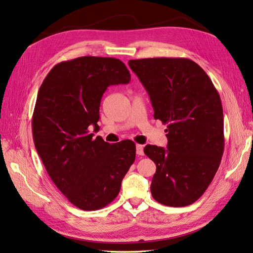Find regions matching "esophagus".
Returning a JSON list of instances; mask_svg holds the SVG:
<instances>
[{"label":"esophagus","instance_id":"esophagus-1","mask_svg":"<svg viewBox=\"0 0 253 253\" xmlns=\"http://www.w3.org/2000/svg\"><path fill=\"white\" fill-rule=\"evenodd\" d=\"M136 152H137V154L138 155H141L142 156L144 153H143V145H141V144H137V146H136Z\"/></svg>","mask_w":253,"mask_h":253}]
</instances>
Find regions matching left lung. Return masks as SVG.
Listing matches in <instances>:
<instances>
[{
  "label": "left lung",
  "instance_id": "obj_1",
  "mask_svg": "<svg viewBox=\"0 0 253 253\" xmlns=\"http://www.w3.org/2000/svg\"><path fill=\"white\" fill-rule=\"evenodd\" d=\"M148 91L154 119L167 124V149L148 144L156 165L152 196L170 207L195 203L212 181L224 151L221 99L207 73L186 58L129 60Z\"/></svg>",
  "mask_w": 253,
  "mask_h": 253
}]
</instances>
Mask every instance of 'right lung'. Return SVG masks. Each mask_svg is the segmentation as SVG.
<instances>
[{"label":"right lung","instance_id":"add662e5","mask_svg":"<svg viewBox=\"0 0 253 253\" xmlns=\"http://www.w3.org/2000/svg\"><path fill=\"white\" fill-rule=\"evenodd\" d=\"M129 82L120 59L85 56L56 64L39 89L32 117L35 148L55 185L82 210L113 202L136 158L131 140L110 144L89 132L99 130L107 88Z\"/></svg>","mask_w":253,"mask_h":253}]
</instances>
